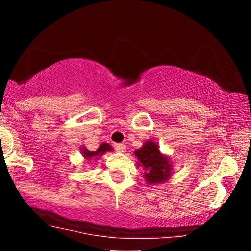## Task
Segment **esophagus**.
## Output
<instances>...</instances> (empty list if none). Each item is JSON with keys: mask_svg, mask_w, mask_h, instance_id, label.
<instances>
[{"mask_svg": "<svg viewBox=\"0 0 251 251\" xmlns=\"http://www.w3.org/2000/svg\"><path fill=\"white\" fill-rule=\"evenodd\" d=\"M114 148H116L118 152H122V153H124V152L126 151V146L124 145V144H116V145H114Z\"/></svg>", "mask_w": 251, "mask_h": 251, "instance_id": "1", "label": "esophagus"}]
</instances>
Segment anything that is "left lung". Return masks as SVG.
Listing matches in <instances>:
<instances>
[{"mask_svg": "<svg viewBox=\"0 0 251 251\" xmlns=\"http://www.w3.org/2000/svg\"><path fill=\"white\" fill-rule=\"evenodd\" d=\"M138 158L137 165L142 166L144 178L149 185L162 184L171 177L172 164L168 155L160 152L159 146L153 140H146L140 149L134 151Z\"/></svg>", "mask_w": 251, "mask_h": 251, "instance_id": "1", "label": "left lung"}]
</instances>
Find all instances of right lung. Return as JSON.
Listing matches in <instances>:
<instances>
[{
    "mask_svg": "<svg viewBox=\"0 0 251 251\" xmlns=\"http://www.w3.org/2000/svg\"><path fill=\"white\" fill-rule=\"evenodd\" d=\"M109 151H113V149H112V146L107 143H102L96 151H89V150L86 149L85 146H81V154L86 160L98 159V158H100L101 155L105 154L106 152Z\"/></svg>",
    "mask_w": 251,
    "mask_h": 251,
    "instance_id": "right-lung-1",
    "label": "right lung"
}]
</instances>
